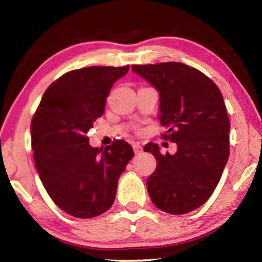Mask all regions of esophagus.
Returning a JSON list of instances; mask_svg holds the SVG:
<instances>
[{
  "label": "esophagus",
  "mask_w": 262,
  "mask_h": 262,
  "mask_svg": "<svg viewBox=\"0 0 262 262\" xmlns=\"http://www.w3.org/2000/svg\"><path fill=\"white\" fill-rule=\"evenodd\" d=\"M133 149H134L135 155H140L143 152V148H142L139 143H135L134 145H133Z\"/></svg>",
  "instance_id": "34e87169"
}]
</instances>
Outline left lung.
<instances>
[{"instance_id":"1","label":"left lung","mask_w":262,"mask_h":262,"mask_svg":"<svg viewBox=\"0 0 262 262\" xmlns=\"http://www.w3.org/2000/svg\"><path fill=\"white\" fill-rule=\"evenodd\" d=\"M159 92L163 137L177 143L174 155H162L156 143L157 166L147 180L158 209L183 215L201 207L214 193L229 158L230 122L223 96L200 70L180 62L132 66Z\"/></svg>"}]
</instances>
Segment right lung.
<instances>
[{
    "mask_svg": "<svg viewBox=\"0 0 262 262\" xmlns=\"http://www.w3.org/2000/svg\"><path fill=\"white\" fill-rule=\"evenodd\" d=\"M126 67H86L53 82L31 122L34 164L55 205L77 219H92L112 207L118 180L134 156L119 140L92 148L88 132L104 113L106 98Z\"/></svg>",
    "mask_w": 262,
    "mask_h": 262,
    "instance_id": "right-lung-1",
    "label": "right lung"
}]
</instances>
